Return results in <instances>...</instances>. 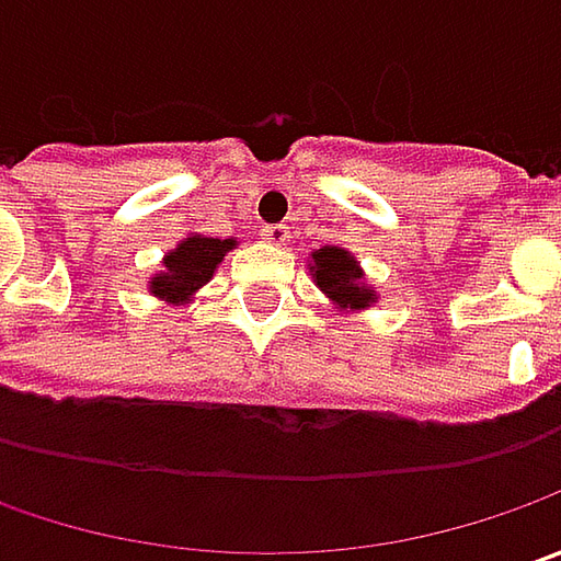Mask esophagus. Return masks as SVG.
<instances>
[{"mask_svg": "<svg viewBox=\"0 0 561 561\" xmlns=\"http://www.w3.org/2000/svg\"><path fill=\"white\" fill-rule=\"evenodd\" d=\"M262 240H268L271 247H287V240H290V227H287V225H265V227H262Z\"/></svg>", "mask_w": 561, "mask_h": 561, "instance_id": "obj_1", "label": "esophagus"}]
</instances>
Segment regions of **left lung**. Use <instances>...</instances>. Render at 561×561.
Listing matches in <instances>:
<instances>
[{
  "instance_id": "1",
  "label": "left lung",
  "mask_w": 561,
  "mask_h": 561,
  "mask_svg": "<svg viewBox=\"0 0 561 561\" xmlns=\"http://www.w3.org/2000/svg\"><path fill=\"white\" fill-rule=\"evenodd\" d=\"M314 259V284L334 299L336 306L346 309H365L375 293L362 287V271H358L356 259L350 252L336 247L318 249Z\"/></svg>"
}]
</instances>
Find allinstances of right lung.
<instances>
[{
    "label": "right lung",
    "mask_w": 561,
    "mask_h": 561,
    "mask_svg": "<svg viewBox=\"0 0 561 561\" xmlns=\"http://www.w3.org/2000/svg\"><path fill=\"white\" fill-rule=\"evenodd\" d=\"M237 247V240H211V237H186L174 252L164 259V274L152 277V293L162 296L168 302L186 299L196 293L205 280L215 274L218 262L225 259L227 249Z\"/></svg>",
    "instance_id": "1"
}]
</instances>
